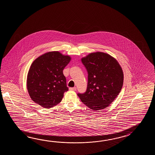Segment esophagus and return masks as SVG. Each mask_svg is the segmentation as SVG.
<instances>
[{
	"label": "esophagus",
	"instance_id": "esophagus-1",
	"mask_svg": "<svg viewBox=\"0 0 155 155\" xmlns=\"http://www.w3.org/2000/svg\"><path fill=\"white\" fill-rule=\"evenodd\" d=\"M69 89L70 90H73V91H76V87H70Z\"/></svg>",
	"mask_w": 155,
	"mask_h": 155
}]
</instances>
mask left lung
Here are the masks:
<instances>
[{
  "label": "left lung",
  "mask_w": 155,
  "mask_h": 155,
  "mask_svg": "<svg viewBox=\"0 0 155 155\" xmlns=\"http://www.w3.org/2000/svg\"><path fill=\"white\" fill-rule=\"evenodd\" d=\"M81 61L88 73V82L86 92L78 95L92 111L105 109L122 89L121 67L114 58L102 52L90 53L82 58Z\"/></svg>",
  "instance_id": "1"
}]
</instances>
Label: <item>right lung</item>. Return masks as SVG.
Masks as SVG:
<instances>
[{
	"instance_id": "obj_1",
	"label": "right lung",
	"mask_w": 155,
	"mask_h": 155,
	"mask_svg": "<svg viewBox=\"0 0 155 155\" xmlns=\"http://www.w3.org/2000/svg\"><path fill=\"white\" fill-rule=\"evenodd\" d=\"M71 57L59 51H50L35 60L28 73L26 86L33 101L44 108L53 107L61 102L68 90L63 70Z\"/></svg>"
}]
</instances>
